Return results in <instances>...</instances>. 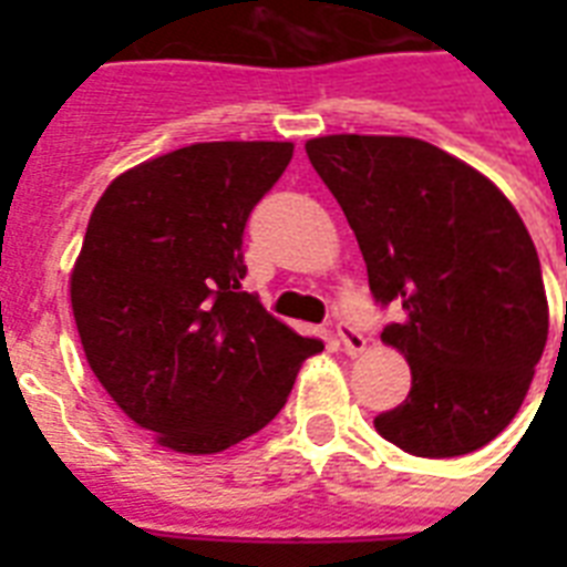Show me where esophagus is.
<instances>
[{
  "label": "esophagus",
  "mask_w": 567,
  "mask_h": 567,
  "mask_svg": "<svg viewBox=\"0 0 567 567\" xmlns=\"http://www.w3.org/2000/svg\"><path fill=\"white\" fill-rule=\"evenodd\" d=\"M336 336L338 341H341V347H344L347 355L364 353V347H368V338H364L355 327H350V323H338Z\"/></svg>",
  "instance_id": "obj_1"
}]
</instances>
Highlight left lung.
I'll list each match as a JSON object with an SVG mask.
<instances>
[{
	"label": "left lung",
	"instance_id": "left-lung-1",
	"mask_svg": "<svg viewBox=\"0 0 567 567\" xmlns=\"http://www.w3.org/2000/svg\"><path fill=\"white\" fill-rule=\"evenodd\" d=\"M355 231L382 329L412 391L377 432L423 458L465 456L518 414L547 344L536 244L483 173L417 137L327 135L306 144Z\"/></svg>",
	"mask_w": 567,
	"mask_h": 567
}]
</instances>
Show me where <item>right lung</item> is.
<instances>
[{"label":"right lung","instance_id":"right-lung-1","mask_svg":"<svg viewBox=\"0 0 567 567\" xmlns=\"http://www.w3.org/2000/svg\"><path fill=\"white\" fill-rule=\"evenodd\" d=\"M293 155L279 141H214L111 182L70 276L91 371L162 447L205 456L274 421L318 338L240 291L244 226Z\"/></svg>","mask_w":567,"mask_h":567}]
</instances>
